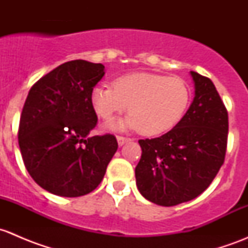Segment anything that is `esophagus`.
<instances>
[{"instance_id": "obj_1", "label": "esophagus", "mask_w": 248, "mask_h": 248, "mask_svg": "<svg viewBox=\"0 0 248 248\" xmlns=\"http://www.w3.org/2000/svg\"><path fill=\"white\" fill-rule=\"evenodd\" d=\"M116 139H117V144H119V146H122V145L126 144L127 141H131V139L129 138H124V137H120V136H117Z\"/></svg>"}]
</instances>
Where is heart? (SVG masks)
<instances>
[{"label": "heart", "instance_id": "1", "mask_svg": "<svg viewBox=\"0 0 248 248\" xmlns=\"http://www.w3.org/2000/svg\"><path fill=\"white\" fill-rule=\"evenodd\" d=\"M189 99L191 91L184 79L147 72L124 74L112 85H98L91 93L92 107L104 120L128 106L129 114L108 122L107 128L138 129L144 136H158L174 128L184 117Z\"/></svg>", "mask_w": 248, "mask_h": 248}]
</instances>
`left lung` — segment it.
Instances as JSON below:
<instances>
[{
	"label": "left lung",
	"mask_w": 248,
	"mask_h": 248,
	"mask_svg": "<svg viewBox=\"0 0 248 248\" xmlns=\"http://www.w3.org/2000/svg\"><path fill=\"white\" fill-rule=\"evenodd\" d=\"M194 98L181 121L159 138L139 140L137 187L147 201L174 206L202 194L224 162L228 112L214 82L189 72Z\"/></svg>",
	"instance_id": "left-lung-1"
}]
</instances>
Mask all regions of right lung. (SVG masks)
Segmentation results:
<instances>
[{
    "mask_svg": "<svg viewBox=\"0 0 248 248\" xmlns=\"http://www.w3.org/2000/svg\"><path fill=\"white\" fill-rule=\"evenodd\" d=\"M104 66L66 62L31 87L19 124V147L32 179L60 197L93 191L117 150L111 134L90 137L97 115L91 93Z\"/></svg>",
    "mask_w": 248,
    "mask_h": 248,
    "instance_id": "right-lung-1",
    "label": "right lung"
}]
</instances>
